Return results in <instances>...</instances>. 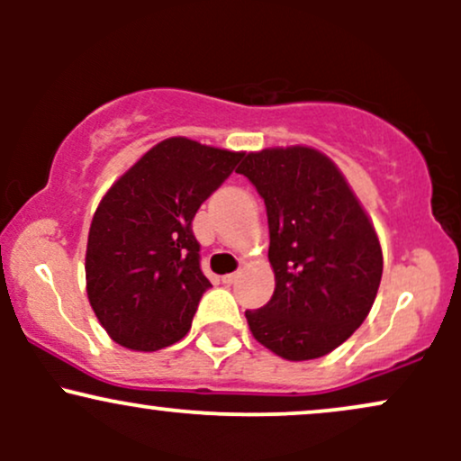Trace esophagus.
Returning <instances> with one entry per match:
<instances>
[{
  "label": "esophagus",
  "mask_w": 461,
  "mask_h": 461,
  "mask_svg": "<svg viewBox=\"0 0 461 461\" xmlns=\"http://www.w3.org/2000/svg\"><path fill=\"white\" fill-rule=\"evenodd\" d=\"M236 279H238V273H230V275H223V284H227V285L236 284Z\"/></svg>",
  "instance_id": "obj_1"
}]
</instances>
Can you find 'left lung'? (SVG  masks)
Wrapping results in <instances>:
<instances>
[{
  "label": "left lung",
  "instance_id": "obj_1",
  "mask_svg": "<svg viewBox=\"0 0 461 461\" xmlns=\"http://www.w3.org/2000/svg\"><path fill=\"white\" fill-rule=\"evenodd\" d=\"M238 173L267 205L275 273L271 301L245 312L249 330L290 362L327 356L362 325L377 297V231L340 168L312 147L245 153Z\"/></svg>",
  "mask_w": 461,
  "mask_h": 461
}]
</instances>
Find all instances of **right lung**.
Instances as JSON below:
<instances>
[{
  "mask_svg": "<svg viewBox=\"0 0 461 461\" xmlns=\"http://www.w3.org/2000/svg\"><path fill=\"white\" fill-rule=\"evenodd\" d=\"M242 156L176 136L104 194L88 231L86 293L116 345L158 351L186 336L212 285L201 273L193 219Z\"/></svg>",
  "mask_w": 461,
  "mask_h": 461,
  "instance_id": "obj_1",
  "label": "right lung"
}]
</instances>
